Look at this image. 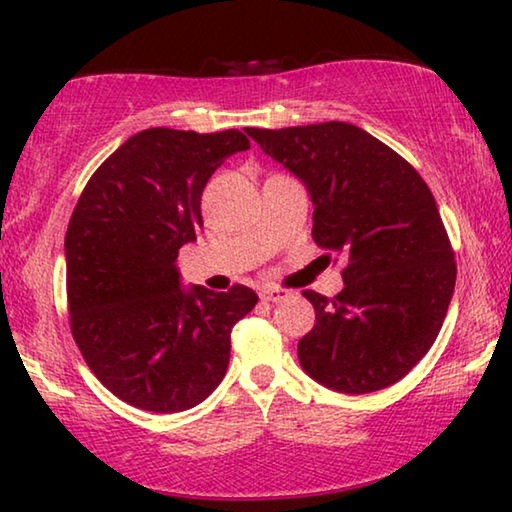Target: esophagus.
Here are the masks:
<instances>
[{"label":"esophagus","mask_w":512,"mask_h":512,"mask_svg":"<svg viewBox=\"0 0 512 512\" xmlns=\"http://www.w3.org/2000/svg\"><path fill=\"white\" fill-rule=\"evenodd\" d=\"M289 296H291V293L287 289H280V287H268V289L262 291V298L266 302H282V300H287Z\"/></svg>","instance_id":"34e87169"}]
</instances>
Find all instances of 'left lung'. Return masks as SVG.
<instances>
[{
	"instance_id": "left-lung-1",
	"label": "left lung",
	"mask_w": 512,
	"mask_h": 512,
	"mask_svg": "<svg viewBox=\"0 0 512 512\" xmlns=\"http://www.w3.org/2000/svg\"><path fill=\"white\" fill-rule=\"evenodd\" d=\"M246 133L305 183L311 237L345 259L339 296L302 291L316 325L298 343L300 366L350 395L400 381L436 341L456 284L431 189L391 146L345 121Z\"/></svg>"
}]
</instances>
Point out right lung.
I'll list each match as a JSON object with an SVG mask.
<instances>
[{
  "label": "right lung",
  "instance_id": "right-lung-1",
  "mask_svg": "<svg viewBox=\"0 0 512 512\" xmlns=\"http://www.w3.org/2000/svg\"><path fill=\"white\" fill-rule=\"evenodd\" d=\"M241 131L146 128L92 173L65 235L69 327L112 395L153 413L203 402L228 370L230 332L257 305L244 284L180 289L178 250L203 228L216 167Z\"/></svg>",
  "mask_w": 512,
  "mask_h": 512
}]
</instances>
